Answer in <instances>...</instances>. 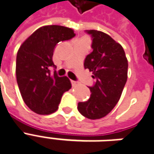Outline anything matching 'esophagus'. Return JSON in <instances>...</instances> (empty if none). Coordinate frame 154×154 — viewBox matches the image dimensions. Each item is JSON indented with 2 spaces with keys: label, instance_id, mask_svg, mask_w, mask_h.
<instances>
[{
  "label": "esophagus",
  "instance_id": "esophagus-1",
  "mask_svg": "<svg viewBox=\"0 0 154 154\" xmlns=\"http://www.w3.org/2000/svg\"><path fill=\"white\" fill-rule=\"evenodd\" d=\"M71 84H72V86H73V87H75V86L79 85V82L75 81V80H71Z\"/></svg>",
  "mask_w": 154,
  "mask_h": 154
}]
</instances>
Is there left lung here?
Returning <instances> with one entry per match:
<instances>
[{
    "instance_id": "obj_1",
    "label": "left lung",
    "mask_w": 154,
    "mask_h": 154,
    "mask_svg": "<svg viewBox=\"0 0 154 154\" xmlns=\"http://www.w3.org/2000/svg\"><path fill=\"white\" fill-rule=\"evenodd\" d=\"M92 38L93 51L86 56L85 68L96 82L89 87L90 98L78 103V110L89 119L106 116L120 99L128 78V60L123 47L107 34L85 30Z\"/></svg>"
}]
</instances>
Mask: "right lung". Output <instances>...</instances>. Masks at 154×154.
Wrapping results in <instances>:
<instances>
[{
  "mask_svg": "<svg viewBox=\"0 0 154 154\" xmlns=\"http://www.w3.org/2000/svg\"><path fill=\"white\" fill-rule=\"evenodd\" d=\"M75 36L74 30L61 26H45L23 43L16 56V80L25 103L35 113L51 114L58 109L63 94L71 88L69 79L60 77L51 67L59 42Z\"/></svg>",
  "mask_w": 154,
  "mask_h": 154,
  "instance_id": "1",
  "label": "right lung"
}]
</instances>
